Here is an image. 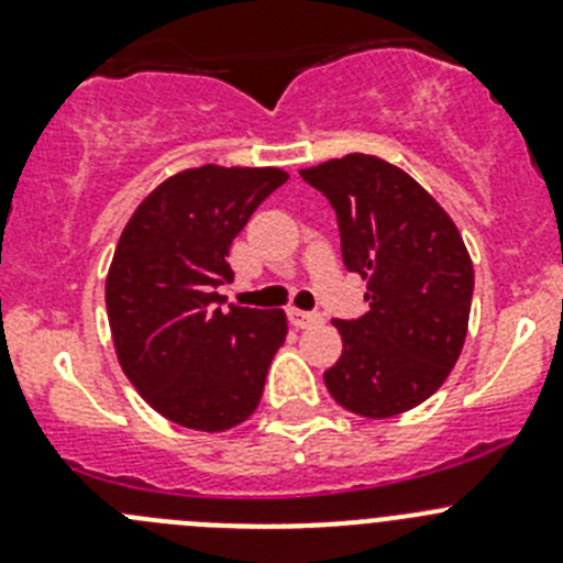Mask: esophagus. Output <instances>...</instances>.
Returning <instances> with one entry per match:
<instances>
[{
  "label": "esophagus",
  "instance_id": "34e87169",
  "mask_svg": "<svg viewBox=\"0 0 563 563\" xmlns=\"http://www.w3.org/2000/svg\"><path fill=\"white\" fill-rule=\"evenodd\" d=\"M287 318H290V324L298 327V330H307V327H316V324H321V321H324V318L318 316V312L296 310V307H290V310H287Z\"/></svg>",
  "mask_w": 563,
  "mask_h": 563
}]
</instances>
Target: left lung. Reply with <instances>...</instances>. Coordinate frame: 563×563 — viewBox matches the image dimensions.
Masks as SVG:
<instances>
[{
	"label": "left lung",
	"mask_w": 563,
	"mask_h": 563,
	"mask_svg": "<svg viewBox=\"0 0 563 563\" xmlns=\"http://www.w3.org/2000/svg\"><path fill=\"white\" fill-rule=\"evenodd\" d=\"M330 200L350 273L369 278V312L335 318L343 355L324 383L338 406L383 420L429 400L454 369L474 298L460 231L420 183L372 154L301 172Z\"/></svg>",
	"instance_id": "left-lung-1"
}]
</instances>
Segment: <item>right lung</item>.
Returning <instances> with one entry per match:
<instances>
[{
  "label": "right lung",
  "instance_id": "obj_1",
  "mask_svg": "<svg viewBox=\"0 0 563 563\" xmlns=\"http://www.w3.org/2000/svg\"><path fill=\"white\" fill-rule=\"evenodd\" d=\"M285 183L282 168L183 172L148 194L114 247L107 312L118 361L177 426L233 429L262 400L285 310H225L220 287L236 233Z\"/></svg>",
  "mask_w": 563,
  "mask_h": 563
}]
</instances>
